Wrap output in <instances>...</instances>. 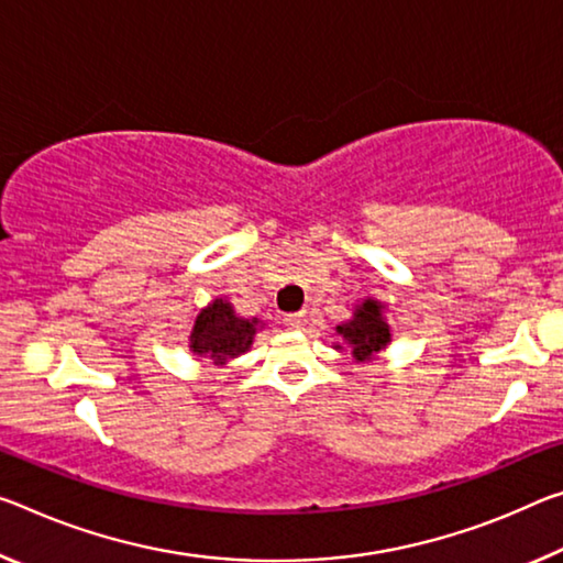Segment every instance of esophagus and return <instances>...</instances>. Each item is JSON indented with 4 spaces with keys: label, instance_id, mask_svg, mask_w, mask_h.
<instances>
[{
    "label": "esophagus",
    "instance_id": "34e87169",
    "mask_svg": "<svg viewBox=\"0 0 563 563\" xmlns=\"http://www.w3.org/2000/svg\"><path fill=\"white\" fill-rule=\"evenodd\" d=\"M306 323H308V316L306 313L285 316V325H288V328H302Z\"/></svg>",
    "mask_w": 563,
    "mask_h": 563
}]
</instances>
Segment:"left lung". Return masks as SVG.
<instances>
[{
	"label": "left lung",
	"mask_w": 563,
	"mask_h": 563,
	"mask_svg": "<svg viewBox=\"0 0 563 563\" xmlns=\"http://www.w3.org/2000/svg\"><path fill=\"white\" fill-rule=\"evenodd\" d=\"M335 333L341 335L344 345L351 347L355 361H371L373 355L380 353L383 347L390 343V325L386 323V318H383V302L373 298L363 300L361 306H355L351 320L335 325ZM335 347L343 351L340 343Z\"/></svg>",
	"instance_id": "obj_1"
}]
</instances>
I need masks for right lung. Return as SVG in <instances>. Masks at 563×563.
Returning a JSON list of instances; mask_svg holds the SVG:
<instances>
[{"instance_id":"1","label":"right lung","mask_w":563,"mask_h":563,"mask_svg":"<svg viewBox=\"0 0 563 563\" xmlns=\"http://www.w3.org/2000/svg\"><path fill=\"white\" fill-rule=\"evenodd\" d=\"M263 323L257 318H240L235 316L233 302L216 298L208 308H202L195 318L190 333V351L198 358H208L216 365H225L230 358L243 355L250 345L257 328Z\"/></svg>"}]
</instances>
